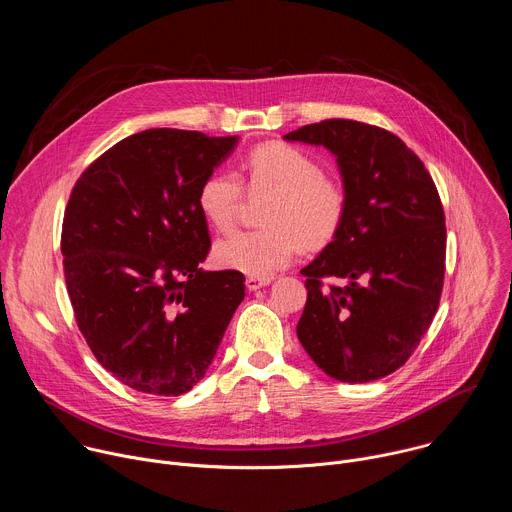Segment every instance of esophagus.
<instances>
[{"mask_svg": "<svg viewBox=\"0 0 512 512\" xmlns=\"http://www.w3.org/2000/svg\"><path fill=\"white\" fill-rule=\"evenodd\" d=\"M269 283H271V279H259V277H247V281H245V285H247L249 291L261 289V287H265V285H269Z\"/></svg>", "mask_w": 512, "mask_h": 512, "instance_id": "1", "label": "esophagus"}]
</instances>
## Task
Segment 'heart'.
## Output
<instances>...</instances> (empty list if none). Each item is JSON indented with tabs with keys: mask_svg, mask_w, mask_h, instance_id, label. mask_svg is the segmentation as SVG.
<instances>
[{
	"mask_svg": "<svg viewBox=\"0 0 512 512\" xmlns=\"http://www.w3.org/2000/svg\"><path fill=\"white\" fill-rule=\"evenodd\" d=\"M251 196H267L263 225L267 229L235 233L218 241L212 263L218 269L269 279L287 267L304 245L322 249L336 239L346 218L342 186L324 176L322 164L287 143H263L243 164ZM245 198L243 182L233 172H214L198 188V208L216 231H231Z\"/></svg>",
	"mask_w": 512,
	"mask_h": 512,
	"instance_id": "b5f03b06",
	"label": "heart"
}]
</instances>
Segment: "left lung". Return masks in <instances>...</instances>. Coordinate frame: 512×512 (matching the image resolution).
Segmentation results:
<instances>
[{
  "label": "left lung",
  "instance_id": "left-lung-1",
  "mask_svg": "<svg viewBox=\"0 0 512 512\" xmlns=\"http://www.w3.org/2000/svg\"><path fill=\"white\" fill-rule=\"evenodd\" d=\"M336 156L346 194L340 233L302 269L298 338L332 379L395 373L427 332L444 287L446 216L423 162L387 129L326 119L285 135ZM324 276L347 281L321 287Z\"/></svg>",
  "mask_w": 512,
  "mask_h": 512
}]
</instances>
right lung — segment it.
Masks as SVG:
<instances>
[{
	"instance_id": "right-lung-1",
	"label": "right lung",
	"mask_w": 512,
	"mask_h": 512,
	"mask_svg": "<svg viewBox=\"0 0 512 512\" xmlns=\"http://www.w3.org/2000/svg\"><path fill=\"white\" fill-rule=\"evenodd\" d=\"M237 141L145 129L72 188L60 237L68 298L95 358L135 391H190L245 298L243 273L200 267L210 235L196 200Z\"/></svg>"
}]
</instances>
